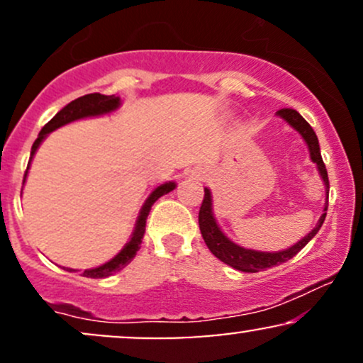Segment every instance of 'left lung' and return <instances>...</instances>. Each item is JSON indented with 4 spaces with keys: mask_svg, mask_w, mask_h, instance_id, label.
<instances>
[{
    "mask_svg": "<svg viewBox=\"0 0 363 363\" xmlns=\"http://www.w3.org/2000/svg\"><path fill=\"white\" fill-rule=\"evenodd\" d=\"M278 116H281L290 126L297 129V131L302 135V138L306 140L307 147H309L312 162L318 165L320 177H323L324 181V186H326V189H329L328 170L323 162V157H320L319 141H318V136H315L314 129H312L311 124L294 109L278 111ZM326 211H328V201H326V206H324V213L320 215L318 225L312 228L309 234L303 237L302 240H298L295 245H291V247L280 252L251 251V249L240 247V245L232 242L230 239H227L213 218V211H211V194H210V189H206V187H205V198H203L201 208H199L198 222H199V230H201V235L203 239H205L208 249H210V251L213 252L220 261H223L225 264L232 266V268L239 269V272L257 273V272H264L266 268H272V266L281 264V262L291 259V257L301 251L302 247H306V244L309 242L312 237L318 234L319 228L323 227L324 218H326Z\"/></svg>",
    "mask_w": 363,
    "mask_h": 363,
    "instance_id": "8db88e82",
    "label": "left lung"
}]
</instances>
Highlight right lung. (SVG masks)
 <instances>
[{
  "mask_svg": "<svg viewBox=\"0 0 363 363\" xmlns=\"http://www.w3.org/2000/svg\"><path fill=\"white\" fill-rule=\"evenodd\" d=\"M118 107H119V97H114V95L89 94V95H83V97H80V99H74L73 102L68 104V106L62 107V109L57 112V114L54 116V118L49 121V123L45 124L43 129H40L39 138H37L34 141V145H32L30 155H34L35 150L39 148L40 141L45 138V135H49V133L54 131V129L65 126V124L72 123V121H77L82 118H90V116L106 114V112L118 109ZM30 160H32V157H30ZM30 160H28V165H30ZM28 165H27V170H28ZM25 176H27V172H25ZM23 182H25V177H23ZM174 187H176L174 182H165V184L158 186L157 189H153V193L148 196V199L145 201V205L141 206L140 216H138V220H136L135 232H133L129 242L124 245V247L121 249V252L116 254L111 261H107L106 264L99 266V268H94V269H85V272H83V277L107 278V277H111V274L121 272L124 266H128L129 262L133 261V257L136 256V252L140 251L141 239H143V234H145V225H147V216L150 213V210H152V205L157 201L158 198H160V196L170 193ZM69 272H74V269H69Z\"/></svg>",
  "mask_w": 363,
  "mask_h": 363,
  "instance_id": "1",
  "label": "right lung"
}]
</instances>
